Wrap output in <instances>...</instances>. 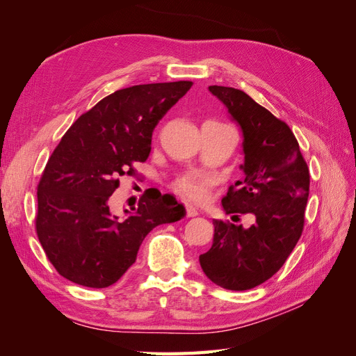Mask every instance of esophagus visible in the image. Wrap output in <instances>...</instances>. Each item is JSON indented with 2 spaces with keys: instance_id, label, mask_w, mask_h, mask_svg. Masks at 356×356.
Segmentation results:
<instances>
[{
  "instance_id": "34e87169",
  "label": "esophagus",
  "mask_w": 356,
  "mask_h": 356,
  "mask_svg": "<svg viewBox=\"0 0 356 356\" xmlns=\"http://www.w3.org/2000/svg\"><path fill=\"white\" fill-rule=\"evenodd\" d=\"M186 211H187V217L191 218V217H196V215L199 213L197 209L193 207V204H186Z\"/></svg>"
}]
</instances>
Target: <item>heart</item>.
<instances>
[{"instance_id":"1","label":"heart","mask_w":356,"mask_h":356,"mask_svg":"<svg viewBox=\"0 0 356 356\" xmlns=\"http://www.w3.org/2000/svg\"><path fill=\"white\" fill-rule=\"evenodd\" d=\"M209 186H211L209 179L199 178V177H184L178 179V182L175 184L178 193H181L184 197L195 202L207 200Z\"/></svg>"}]
</instances>
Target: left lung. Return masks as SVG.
<instances>
[{"label": "left lung", "instance_id": "left-lung-1", "mask_svg": "<svg viewBox=\"0 0 356 356\" xmlns=\"http://www.w3.org/2000/svg\"><path fill=\"white\" fill-rule=\"evenodd\" d=\"M209 92L225 105L243 136L245 178L229 188L222 208L252 213L255 222L245 229L213 220L212 246L199 261L213 284L245 291L272 277L293 252L303 232L310 177L286 123L242 90L209 86Z\"/></svg>", "mask_w": 356, "mask_h": 356}]
</instances>
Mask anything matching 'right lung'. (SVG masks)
<instances>
[{"instance_id": "add662e5", "label": "right lung", "mask_w": 356, "mask_h": 356, "mask_svg": "<svg viewBox=\"0 0 356 356\" xmlns=\"http://www.w3.org/2000/svg\"><path fill=\"white\" fill-rule=\"evenodd\" d=\"M191 81L139 84L117 90L80 115L60 139L42 172L35 227L50 263L68 281L89 288L115 284L145 236L184 218L170 195L147 191L134 212L113 215L110 196L120 177L145 161L159 120Z\"/></svg>"}]
</instances>
